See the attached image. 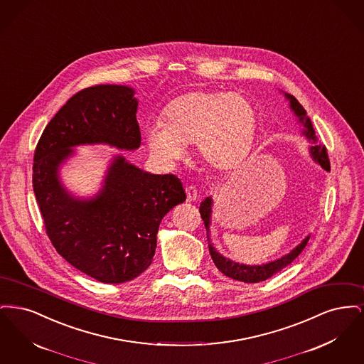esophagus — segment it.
Masks as SVG:
<instances>
[{
    "label": "esophagus",
    "mask_w": 364,
    "mask_h": 364,
    "mask_svg": "<svg viewBox=\"0 0 364 364\" xmlns=\"http://www.w3.org/2000/svg\"><path fill=\"white\" fill-rule=\"evenodd\" d=\"M186 193H187V200L188 202H195L198 199V191L193 186L186 187Z\"/></svg>",
    "instance_id": "obj_1"
}]
</instances>
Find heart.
Returning a JSON list of instances; mask_svg holds the SVG:
<instances>
[{
  "label": "heart",
  "mask_w": 364,
  "mask_h": 364,
  "mask_svg": "<svg viewBox=\"0 0 364 364\" xmlns=\"http://www.w3.org/2000/svg\"><path fill=\"white\" fill-rule=\"evenodd\" d=\"M257 128V110L247 97L199 88L176 97L164 110V122L146 127L144 138L151 154L166 165L181 159L195 143L202 162L224 172L244 162Z\"/></svg>",
  "instance_id": "1"
}]
</instances>
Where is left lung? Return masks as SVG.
Listing matches in <instances>:
<instances>
[{"mask_svg":"<svg viewBox=\"0 0 364 364\" xmlns=\"http://www.w3.org/2000/svg\"><path fill=\"white\" fill-rule=\"evenodd\" d=\"M285 98L289 101V106L294 113V116L299 119V122L303 125V135L309 140H311L314 146L310 147V154L312 159L319 164L325 171H330V161L328 156L326 147L321 143H318V139L315 136V131L312 128L311 120L307 117V112L304 110V107L299 104V101L294 98V95L285 94ZM200 217L205 223L206 230H208V250H210V255L213 258L214 264L217 266V269L224 273L226 277L233 278L237 281L242 282H260L264 281L267 278L274 276L279 270H282L285 266H288L289 263H292L300 252L306 248L307 242L310 240V236H307L303 242H300L296 248H294L289 254L281 257L279 259L269 262V263H263V264H242L237 263L233 260L228 259L225 257H223L220 252H217V250L213 247V244L210 242V224H211V213H213V199L211 196H208L202 203H200Z\"/></svg>","mask_w":364,"mask_h":364,"instance_id":"8db88e82","label":"left lung"}]
</instances>
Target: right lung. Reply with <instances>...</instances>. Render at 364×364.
Segmentation results:
<instances>
[{
  "label": "right lung",
  "mask_w": 364,
  "mask_h": 364,
  "mask_svg": "<svg viewBox=\"0 0 364 364\" xmlns=\"http://www.w3.org/2000/svg\"><path fill=\"white\" fill-rule=\"evenodd\" d=\"M134 94V88L117 85L76 92L35 149L33 187L53 247L73 267L105 284L131 281L151 264L162 218L187 198L174 174L144 172L122 156L110 161L94 198H75L61 184L60 166L75 146L138 149Z\"/></svg>",
  "instance_id": "1"
}]
</instances>
